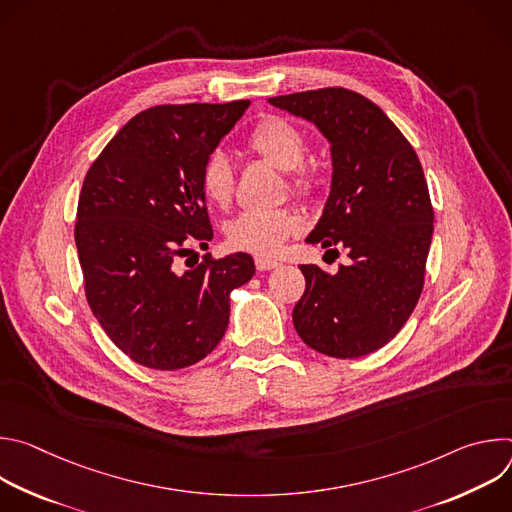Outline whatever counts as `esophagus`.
Here are the masks:
<instances>
[{
    "label": "esophagus",
    "instance_id": "34e87169",
    "mask_svg": "<svg viewBox=\"0 0 512 512\" xmlns=\"http://www.w3.org/2000/svg\"><path fill=\"white\" fill-rule=\"evenodd\" d=\"M255 265H257V269L259 271H269V269H277V267H281V263L279 261H275V259H267V257H255Z\"/></svg>",
    "mask_w": 512,
    "mask_h": 512
}]
</instances>
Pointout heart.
Here are the masks:
<instances>
[{"mask_svg": "<svg viewBox=\"0 0 512 512\" xmlns=\"http://www.w3.org/2000/svg\"><path fill=\"white\" fill-rule=\"evenodd\" d=\"M247 148L275 168L289 174V186L298 194H312L318 178L304 166L308 139L304 131L283 117L261 119L245 139ZM200 186L208 202L227 206L235 192V170L227 154L212 152L200 170ZM302 218L291 208H251L227 223L225 235L231 247L255 255L275 253L287 237L298 233Z\"/></svg>", "mask_w": 512, "mask_h": 512, "instance_id": "1", "label": "heart"}]
</instances>
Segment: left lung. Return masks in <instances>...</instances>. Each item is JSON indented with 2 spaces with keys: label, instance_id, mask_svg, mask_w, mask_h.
Segmentation results:
<instances>
[{
  "label": "left lung",
  "instance_id": "left-lung-1",
  "mask_svg": "<svg viewBox=\"0 0 512 512\" xmlns=\"http://www.w3.org/2000/svg\"><path fill=\"white\" fill-rule=\"evenodd\" d=\"M267 101L314 123L328 139L330 194L306 243L344 247L350 257L334 275L300 267L306 291L291 314L294 326L326 356L371 354L395 338L423 289L433 208L419 158L383 109L354 91Z\"/></svg>",
  "mask_w": 512,
  "mask_h": 512
}]
</instances>
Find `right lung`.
I'll return each instance as SVG.
<instances>
[{
  "label": "right lung",
  "mask_w": 512,
  "mask_h": 512,
  "mask_svg": "<svg viewBox=\"0 0 512 512\" xmlns=\"http://www.w3.org/2000/svg\"><path fill=\"white\" fill-rule=\"evenodd\" d=\"M249 105L141 111L85 176L75 241L87 302L107 336L148 369L178 371L210 354L227 332L231 291L255 275L247 253L178 267L190 245L212 241L200 170Z\"/></svg>",
  "instance_id": "1"
}]
</instances>
